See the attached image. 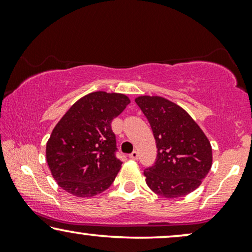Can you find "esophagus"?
I'll use <instances>...</instances> for the list:
<instances>
[{
  "mask_svg": "<svg viewBox=\"0 0 252 252\" xmlns=\"http://www.w3.org/2000/svg\"><path fill=\"white\" fill-rule=\"evenodd\" d=\"M129 158H130V159H134V160H136L137 158H139V153H137V151L134 150L132 154H129Z\"/></svg>",
  "mask_w": 252,
  "mask_h": 252,
  "instance_id": "34e87169",
  "label": "esophagus"
}]
</instances>
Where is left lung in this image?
Returning <instances> with one entry per match:
<instances>
[{"mask_svg": "<svg viewBox=\"0 0 252 252\" xmlns=\"http://www.w3.org/2000/svg\"><path fill=\"white\" fill-rule=\"evenodd\" d=\"M156 140L157 157L144 170L147 185L166 198L188 195L199 187L212 165L210 141L184 109L159 96H139Z\"/></svg>", "mask_w": 252, "mask_h": 252, "instance_id": "left-lung-1", "label": "left lung"}]
</instances>
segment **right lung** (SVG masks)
<instances>
[{"label": "right lung", "instance_id": "right-lung-1", "mask_svg": "<svg viewBox=\"0 0 252 252\" xmlns=\"http://www.w3.org/2000/svg\"><path fill=\"white\" fill-rule=\"evenodd\" d=\"M129 102L124 94L95 92L62 117L46 149L48 166L60 187L77 197H93L112 185L123 161L116 156L111 123Z\"/></svg>", "mask_w": 252, "mask_h": 252}]
</instances>
